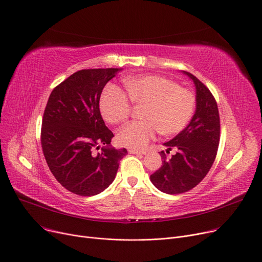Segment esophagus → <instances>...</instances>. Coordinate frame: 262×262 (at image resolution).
Returning a JSON list of instances; mask_svg holds the SVG:
<instances>
[{
  "label": "esophagus",
  "mask_w": 262,
  "mask_h": 262,
  "mask_svg": "<svg viewBox=\"0 0 262 262\" xmlns=\"http://www.w3.org/2000/svg\"><path fill=\"white\" fill-rule=\"evenodd\" d=\"M129 154H138V155H145L146 150H140V149H135V148H129L128 149Z\"/></svg>",
  "instance_id": "34e87169"
}]
</instances>
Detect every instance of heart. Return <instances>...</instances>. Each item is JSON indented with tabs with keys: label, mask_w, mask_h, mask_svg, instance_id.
I'll use <instances>...</instances> for the list:
<instances>
[{
	"label": "heart",
	"mask_w": 262,
	"mask_h": 262,
	"mask_svg": "<svg viewBox=\"0 0 262 262\" xmlns=\"http://www.w3.org/2000/svg\"><path fill=\"white\" fill-rule=\"evenodd\" d=\"M124 86L135 105L144 106L141 122H129L117 134L121 145L135 149L144 147L159 130L161 135L181 133L195 109V96L190 90L159 75L126 77ZM103 118L112 124L125 120L130 114V103L119 87L108 85L100 99Z\"/></svg>",
	"instance_id": "b5f03b06"
}]
</instances>
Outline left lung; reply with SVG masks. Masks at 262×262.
Masks as SVG:
<instances>
[{
	"instance_id": "obj_1",
	"label": "left lung",
	"mask_w": 262,
	"mask_h": 262,
	"mask_svg": "<svg viewBox=\"0 0 262 262\" xmlns=\"http://www.w3.org/2000/svg\"><path fill=\"white\" fill-rule=\"evenodd\" d=\"M195 86V113L188 125L166 143L167 153L176 154L167 159L162 150V166L150 175V182L168 194L184 193L199 185L209 172L220 142V117L213 95L194 75L183 71Z\"/></svg>"
}]
</instances>
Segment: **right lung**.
Returning a JSON list of instances; mask_svg holds the SVG:
<instances>
[{"mask_svg": "<svg viewBox=\"0 0 262 262\" xmlns=\"http://www.w3.org/2000/svg\"><path fill=\"white\" fill-rule=\"evenodd\" d=\"M122 69L80 70L52 91L42 120L41 145L48 166L67 190L92 196L115 180L126 148L110 145L114 134L100 113L101 93ZM103 145L101 152L93 150Z\"/></svg>", "mask_w": 262, "mask_h": 262, "instance_id": "add662e5", "label": "right lung"}]
</instances>
